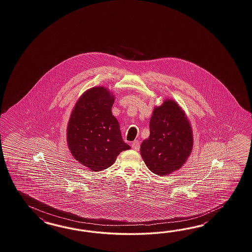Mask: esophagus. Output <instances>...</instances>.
Here are the masks:
<instances>
[{
	"label": "esophagus",
	"instance_id": "obj_1",
	"mask_svg": "<svg viewBox=\"0 0 252 252\" xmlns=\"http://www.w3.org/2000/svg\"><path fill=\"white\" fill-rule=\"evenodd\" d=\"M131 147H132L134 150H136V151L139 150V148H140V142L138 141V140H135V141L132 143Z\"/></svg>",
	"mask_w": 252,
	"mask_h": 252
}]
</instances>
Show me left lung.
I'll use <instances>...</instances> for the list:
<instances>
[{
	"mask_svg": "<svg viewBox=\"0 0 252 252\" xmlns=\"http://www.w3.org/2000/svg\"><path fill=\"white\" fill-rule=\"evenodd\" d=\"M150 135L142 142L140 153L150 171L166 176L178 170L190 156L193 135L184 110L172 99L154 108Z\"/></svg>",
	"mask_w": 252,
	"mask_h": 252,
	"instance_id": "1",
	"label": "left lung"
}]
</instances>
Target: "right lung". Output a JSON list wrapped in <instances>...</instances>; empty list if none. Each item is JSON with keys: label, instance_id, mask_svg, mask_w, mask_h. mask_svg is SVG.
<instances>
[{"label": "right lung", "instance_id": "1", "mask_svg": "<svg viewBox=\"0 0 252 252\" xmlns=\"http://www.w3.org/2000/svg\"><path fill=\"white\" fill-rule=\"evenodd\" d=\"M115 96L104 86L84 93L76 102L67 126V144L75 159L92 171L112 166L120 152L130 149L112 115Z\"/></svg>", "mask_w": 252, "mask_h": 252}]
</instances>
